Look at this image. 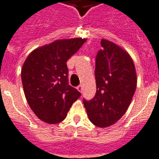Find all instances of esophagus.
Returning <instances> with one entry per match:
<instances>
[{
	"label": "esophagus",
	"instance_id": "1",
	"mask_svg": "<svg viewBox=\"0 0 159 159\" xmlns=\"http://www.w3.org/2000/svg\"><path fill=\"white\" fill-rule=\"evenodd\" d=\"M77 90H78L80 92H82V91H83V86H82L81 84H80L79 86H77Z\"/></svg>",
	"mask_w": 159,
	"mask_h": 159
}]
</instances>
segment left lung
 <instances>
[{"label":"left lung","mask_w":159,"mask_h":159,"mask_svg":"<svg viewBox=\"0 0 159 159\" xmlns=\"http://www.w3.org/2000/svg\"><path fill=\"white\" fill-rule=\"evenodd\" d=\"M96 57L97 92L83 101L91 122L105 128L113 125L125 113L135 94L137 76L134 62L127 52L110 40H101Z\"/></svg>","instance_id":"8db88e82"}]
</instances>
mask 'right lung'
I'll list each match as a JSON object with an SVG mask.
<instances>
[{"mask_svg": "<svg viewBox=\"0 0 159 159\" xmlns=\"http://www.w3.org/2000/svg\"><path fill=\"white\" fill-rule=\"evenodd\" d=\"M86 39L57 40L30 53L21 70L26 100L40 120L54 125L65 119L72 104L80 97L68 84L67 61Z\"/></svg>", "mask_w": 159, "mask_h": 159, "instance_id": "obj_1", "label": "right lung"}]
</instances>
